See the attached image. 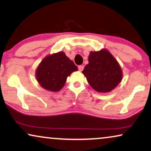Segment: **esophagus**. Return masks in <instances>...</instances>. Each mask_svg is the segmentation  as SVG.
I'll return each mask as SVG.
<instances>
[{"label": "esophagus", "instance_id": "1", "mask_svg": "<svg viewBox=\"0 0 151 151\" xmlns=\"http://www.w3.org/2000/svg\"><path fill=\"white\" fill-rule=\"evenodd\" d=\"M78 68H79V70L80 72H81L82 70H83V68H84V67H83V65H79V67H78Z\"/></svg>", "mask_w": 151, "mask_h": 151}]
</instances>
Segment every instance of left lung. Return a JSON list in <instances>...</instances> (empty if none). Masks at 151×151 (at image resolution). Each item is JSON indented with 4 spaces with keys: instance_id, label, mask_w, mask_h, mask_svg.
Listing matches in <instances>:
<instances>
[{
    "instance_id": "obj_1",
    "label": "left lung",
    "mask_w": 151,
    "mask_h": 151,
    "mask_svg": "<svg viewBox=\"0 0 151 151\" xmlns=\"http://www.w3.org/2000/svg\"><path fill=\"white\" fill-rule=\"evenodd\" d=\"M88 62L82 73L95 91L109 92L122 81L121 66L107 49L90 52Z\"/></svg>"
}]
</instances>
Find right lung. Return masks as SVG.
<instances>
[{
	"label": "right lung",
	"mask_w": 151,
	"mask_h": 151,
	"mask_svg": "<svg viewBox=\"0 0 151 151\" xmlns=\"http://www.w3.org/2000/svg\"><path fill=\"white\" fill-rule=\"evenodd\" d=\"M77 70V66L65 52H59L46 56L37 66L35 75L44 89L59 92L63 88L68 77Z\"/></svg>",
	"instance_id": "add662e5"
}]
</instances>
